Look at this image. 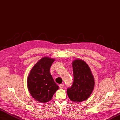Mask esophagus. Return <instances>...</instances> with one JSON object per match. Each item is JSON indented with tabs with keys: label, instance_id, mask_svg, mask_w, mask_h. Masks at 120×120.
Returning a JSON list of instances; mask_svg holds the SVG:
<instances>
[{
	"label": "esophagus",
	"instance_id": "obj_1",
	"mask_svg": "<svg viewBox=\"0 0 120 120\" xmlns=\"http://www.w3.org/2000/svg\"><path fill=\"white\" fill-rule=\"evenodd\" d=\"M59 86V88H60L62 89V88H63L64 87V84H60Z\"/></svg>",
	"mask_w": 120,
	"mask_h": 120
}]
</instances>
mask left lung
Returning <instances> with one entry per match:
<instances>
[{"mask_svg":"<svg viewBox=\"0 0 120 120\" xmlns=\"http://www.w3.org/2000/svg\"><path fill=\"white\" fill-rule=\"evenodd\" d=\"M73 82L67 89L69 99L81 102L89 97L93 90L95 82L89 66L84 61L75 59L72 62Z\"/></svg>","mask_w":120,"mask_h":120,"instance_id":"obj_1","label":"left lung"}]
</instances>
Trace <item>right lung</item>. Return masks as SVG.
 I'll list each match as a JSON object with an SVG mask.
<instances>
[{"instance_id": "1", "label": "right lung", "mask_w": 120, "mask_h": 120, "mask_svg": "<svg viewBox=\"0 0 120 120\" xmlns=\"http://www.w3.org/2000/svg\"><path fill=\"white\" fill-rule=\"evenodd\" d=\"M55 59L43 57L37 62L27 78V87L31 96L41 103L50 101L59 88L50 70Z\"/></svg>"}]
</instances>
